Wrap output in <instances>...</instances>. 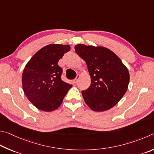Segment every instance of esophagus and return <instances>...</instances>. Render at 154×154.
I'll return each instance as SVG.
<instances>
[{
  "label": "esophagus",
  "instance_id": "obj_1",
  "mask_svg": "<svg viewBox=\"0 0 154 154\" xmlns=\"http://www.w3.org/2000/svg\"><path fill=\"white\" fill-rule=\"evenodd\" d=\"M80 77V75L79 74H78V75H77V76H76V78H75V80H74V83H77L78 82H79Z\"/></svg>",
  "mask_w": 154,
  "mask_h": 154
}]
</instances>
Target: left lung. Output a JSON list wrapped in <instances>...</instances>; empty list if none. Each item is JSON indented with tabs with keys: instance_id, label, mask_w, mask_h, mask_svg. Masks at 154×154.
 <instances>
[{
	"instance_id": "left-lung-1",
	"label": "left lung",
	"mask_w": 154,
	"mask_h": 154,
	"mask_svg": "<svg viewBox=\"0 0 154 154\" xmlns=\"http://www.w3.org/2000/svg\"><path fill=\"white\" fill-rule=\"evenodd\" d=\"M75 51L87 65L91 83L82 91L85 103L95 112L111 109L125 95L130 75L121 59L109 48L76 45Z\"/></svg>"
}]
</instances>
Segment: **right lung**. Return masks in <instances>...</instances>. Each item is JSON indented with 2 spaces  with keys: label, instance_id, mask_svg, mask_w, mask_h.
<instances>
[{
  "label": "right lung",
  "instance_id": "1",
  "mask_svg": "<svg viewBox=\"0 0 154 154\" xmlns=\"http://www.w3.org/2000/svg\"><path fill=\"white\" fill-rule=\"evenodd\" d=\"M70 50L68 45L51 44L34 54L26 65L22 87L27 98L38 109L52 112L61 106L72 85L61 79L58 61Z\"/></svg>",
  "mask_w": 154,
  "mask_h": 154
}]
</instances>
